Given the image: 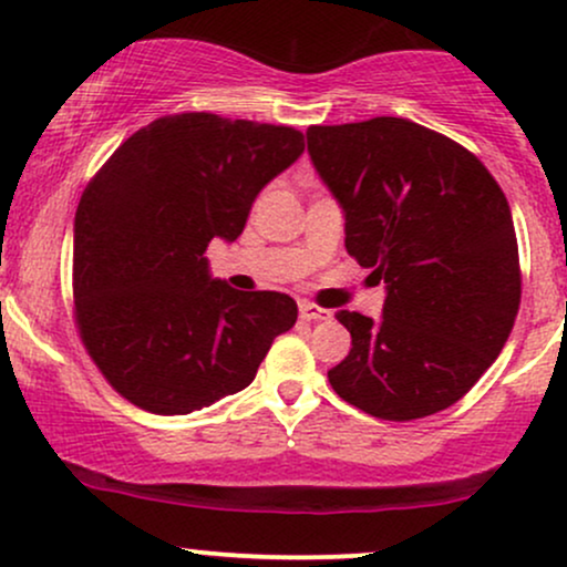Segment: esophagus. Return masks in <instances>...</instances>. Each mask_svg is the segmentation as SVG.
Listing matches in <instances>:
<instances>
[{"instance_id":"34e87169","label":"esophagus","mask_w":567,"mask_h":567,"mask_svg":"<svg viewBox=\"0 0 567 567\" xmlns=\"http://www.w3.org/2000/svg\"><path fill=\"white\" fill-rule=\"evenodd\" d=\"M298 311H301L303 320H309V322L330 320V311H328V309H322V306L309 303V301H301V306H298Z\"/></svg>"}]
</instances>
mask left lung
I'll use <instances>...</instances> for the list:
<instances>
[{"instance_id":"obj_1","label":"left lung","mask_w":567,"mask_h":567,"mask_svg":"<svg viewBox=\"0 0 567 567\" xmlns=\"http://www.w3.org/2000/svg\"><path fill=\"white\" fill-rule=\"evenodd\" d=\"M306 143L347 218V250L386 285L379 320L336 315L351 349L330 386L383 421L451 408L519 309L509 202L474 154L400 116L309 127Z\"/></svg>"}]
</instances>
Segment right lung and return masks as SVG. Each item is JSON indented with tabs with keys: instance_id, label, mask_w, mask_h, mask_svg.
Returning <instances> with one entry per match:
<instances>
[{
	"instance_id": "obj_1",
	"label": "right lung",
	"mask_w": 567,
	"mask_h": 567,
	"mask_svg": "<svg viewBox=\"0 0 567 567\" xmlns=\"http://www.w3.org/2000/svg\"><path fill=\"white\" fill-rule=\"evenodd\" d=\"M301 154L292 127L162 116L84 188L76 322L95 365L133 405L186 415L243 392L271 341L296 324L290 296L229 288L210 275L205 250L213 239L234 243L261 188Z\"/></svg>"
}]
</instances>
